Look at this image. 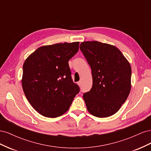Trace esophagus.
<instances>
[{
    "label": "esophagus",
    "mask_w": 151,
    "mask_h": 151,
    "mask_svg": "<svg viewBox=\"0 0 151 151\" xmlns=\"http://www.w3.org/2000/svg\"><path fill=\"white\" fill-rule=\"evenodd\" d=\"M77 84H78L79 86H81V84H82V82H81V81H79L78 83H77Z\"/></svg>",
    "instance_id": "esophagus-1"
}]
</instances>
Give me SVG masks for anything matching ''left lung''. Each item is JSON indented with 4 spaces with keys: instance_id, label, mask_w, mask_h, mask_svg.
Instances as JSON below:
<instances>
[{
    "instance_id": "left-lung-1",
    "label": "left lung",
    "mask_w": 151,
    "mask_h": 151,
    "mask_svg": "<svg viewBox=\"0 0 151 151\" xmlns=\"http://www.w3.org/2000/svg\"><path fill=\"white\" fill-rule=\"evenodd\" d=\"M80 49L91 68L92 88L83 98L88 111L96 117L116 113L129 96L132 69L120 50L113 45L91 41Z\"/></svg>"
}]
</instances>
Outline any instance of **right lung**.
Instances as JSON below:
<instances>
[{"instance_id":"1","label":"right lung","mask_w":151,"mask_h":151,"mask_svg":"<svg viewBox=\"0 0 151 151\" xmlns=\"http://www.w3.org/2000/svg\"><path fill=\"white\" fill-rule=\"evenodd\" d=\"M79 45V42H73L41 47L24 61L22 89L31 106L45 117L64 114L79 92L68 63L78 52Z\"/></svg>"}]
</instances>
